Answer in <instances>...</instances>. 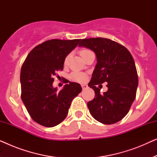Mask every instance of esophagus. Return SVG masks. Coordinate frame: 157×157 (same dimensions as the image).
<instances>
[{"label": "esophagus", "instance_id": "34e87169", "mask_svg": "<svg viewBox=\"0 0 157 157\" xmlns=\"http://www.w3.org/2000/svg\"><path fill=\"white\" fill-rule=\"evenodd\" d=\"M81 87H82L83 89H87L89 86H88L86 84H81Z\"/></svg>", "mask_w": 157, "mask_h": 157}]
</instances>
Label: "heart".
Returning a JSON list of instances; mask_svg holds the SVG:
<instances>
[{
	"label": "heart",
	"mask_w": 157,
	"mask_h": 157,
	"mask_svg": "<svg viewBox=\"0 0 157 157\" xmlns=\"http://www.w3.org/2000/svg\"><path fill=\"white\" fill-rule=\"evenodd\" d=\"M91 52L90 50H88V49H81V50L79 51V53L81 56V57L84 58L86 55H87L88 53ZM68 58H69V56H67L66 57L65 60H64V63L66 64V63L68 62ZM71 78L72 80H74L75 81H77V82H83V81H86V76L84 74L81 72H78V71H74L71 73Z\"/></svg>",
	"instance_id": "b5f03b06"
}]
</instances>
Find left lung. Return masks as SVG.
<instances>
[{
    "instance_id": "1",
    "label": "left lung",
    "mask_w": 157,
    "mask_h": 157,
    "mask_svg": "<svg viewBox=\"0 0 157 157\" xmlns=\"http://www.w3.org/2000/svg\"><path fill=\"white\" fill-rule=\"evenodd\" d=\"M78 46L91 49L97 59L89 83L95 92L87 103L90 113L104 124L117 123L127 114L136 98L138 76L134 59L127 48L108 38H85ZM104 82L108 90L101 94L97 85Z\"/></svg>"
}]
</instances>
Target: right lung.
<instances>
[{
  "label": "right lung",
  "mask_w": 157,
  "mask_h": 157,
  "mask_svg": "<svg viewBox=\"0 0 157 157\" xmlns=\"http://www.w3.org/2000/svg\"><path fill=\"white\" fill-rule=\"evenodd\" d=\"M80 40H46L36 46L23 62L20 77L21 99L31 117L40 125L53 127L61 123L72 100L82 90L75 82L66 84L60 91L53 87V76L63 70L66 57Z\"/></svg>",
  "instance_id": "right-lung-1"
}]
</instances>
